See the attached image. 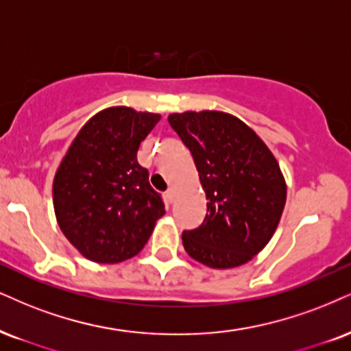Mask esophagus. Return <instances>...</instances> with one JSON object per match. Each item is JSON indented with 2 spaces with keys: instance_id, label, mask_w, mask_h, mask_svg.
Instances as JSON below:
<instances>
[{
  "instance_id": "34e87169",
  "label": "esophagus",
  "mask_w": 351,
  "mask_h": 351,
  "mask_svg": "<svg viewBox=\"0 0 351 351\" xmlns=\"http://www.w3.org/2000/svg\"><path fill=\"white\" fill-rule=\"evenodd\" d=\"M166 198H167V200L169 202H174L176 200V190L174 189H172V187H169L167 190H166Z\"/></svg>"
}]
</instances>
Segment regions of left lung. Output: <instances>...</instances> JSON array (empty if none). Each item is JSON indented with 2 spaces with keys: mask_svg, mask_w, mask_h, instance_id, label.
Returning <instances> with one entry per match:
<instances>
[{
  "mask_svg": "<svg viewBox=\"0 0 351 351\" xmlns=\"http://www.w3.org/2000/svg\"><path fill=\"white\" fill-rule=\"evenodd\" d=\"M167 120L192 153L208 200L200 226L182 232L185 250L211 268L249 262L271 239L287 202L275 156L231 114L184 112Z\"/></svg>",
  "mask_w": 351,
  "mask_h": 351,
  "instance_id": "obj_1",
  "label": "left lung"
}]
</instances>
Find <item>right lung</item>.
I'll use <instances>...</instances> for the list:
<instances>
[{
  "mask_svg": "<svg viewBox=\"0 0 351 351\" xmlns=\"http://www.w3.org/2000/svg\"><path fill=\"white\" fill-rule=\"evenodd\" d=\"M161 115L110 107L80 130L53 180L56 221L89 261L135 257L164 215L161 195L138 164L141 141Z\"/></svg>",
  "mask_w": 351,
  "mask_h": 351,
  "instance_id": "obj_1",
  "label": "right lung"
}]
</instances>
